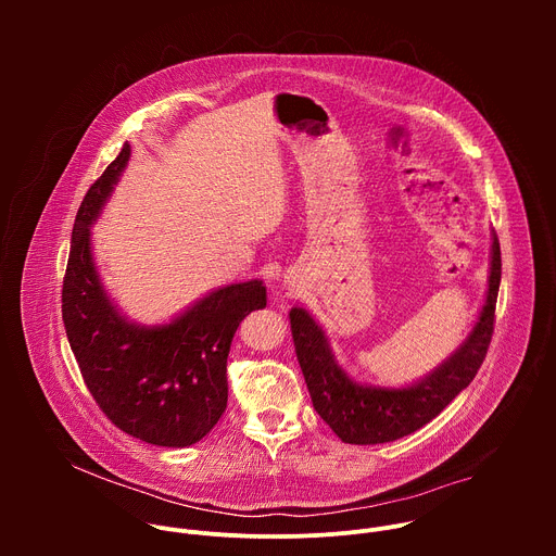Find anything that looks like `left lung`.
<instances>
[{"mask_svg": "<svg viewBox=\"0 0 556 556\" xmlns=\"http://www.w3.org/2000/svg\"><path fill=\"white\" fill-rule=\"evenodd\" d=\"M502 281L500 240L493 232L484 305L459 348L420 380L405 387H378L354 380L337 361L326 330L303 307L290 309V330L312 405L348 444H382L405 438L431 422L468 387L486 358Z\"/></svg>", "mask_w": 556, "mask_h": 556, "instance_id": "left-lung-1", "label": "left lung"}]
</instances>
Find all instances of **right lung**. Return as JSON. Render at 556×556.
I'll return each instance as SVG.
<instances>
[{
  "label": "right lung",
  "instance_id": "right-lung-1",
  "mask_svg": "<svg viewBox=\"0 0 556 556\" xmlns=\"http://www.w3.org/2000/svg\"><path fill=\"white\" fill-rule=\"evenodd\" d=\"M129 155L125 142L78 206L61 294L63 326L103 414L147 444L182 448L200 442L222 418L232 334L247 314L266 307V286L251 279L215 288L169 324L129 321L101 281L90 232Z\"/></svg>",
  "mask_w": 556,
  "mask_h": 556
}]
</instances>
